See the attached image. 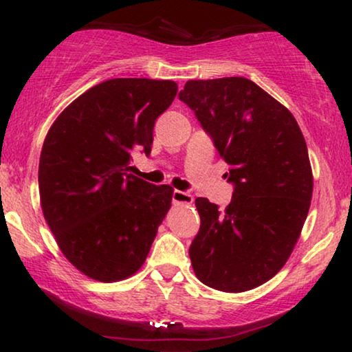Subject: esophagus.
Returning a JSON list of instances; mask_svg holds the SVG:
<instances>
[{"mask_svg":"<svg viewBox=\"0 0 352 352\" xmlns=\"http://www.w3.org/2000/svg\"><path fill=\"white\" fill-rule=\"evenodd\" d=\"M173 201H175V204H182V205H192V201H194V197H192L189 192L175 190V192H173Z\"/></svg>","mask_w":352,"mask_h":352,"instance_id":"obj_1","label":"esophagus"}]
</instances>
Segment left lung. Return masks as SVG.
Masks as SVG:
<instances>
[{"label":"left lung","mask_w":352,"mask_h":352,"mask_svg":"<svg viewBox=\"0 0 352 352\" xmlns=\"http://www.w3.org/2000/svg\"><path fill=\"white\" fill-rule=\"evenodd\" d=\"M179 99L213 139L234 184L223 211L195 200L192 267L214 290H252L285 266L300 239L314 184L306 141L290 110L242 76L189 80Z\"/></svg>","instance_id":"1"}]
</instances>
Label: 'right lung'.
<instances>
[{"mask_svg":"<svg viewBox=\"0 0 352 352\" xmlns=\"http://www.w3.org/2000/svg\"><path fill=\"white\" fill-rule=\"evenodd\" d=\"M176 93L171 80H107L67 105L46 134L43 214L64 256L89 278L131 277L151 252L173 187L128 171L134 152L151 153L153 124Z\"/></svg>","mask_w":352,"mask_h":352,"instance_id":"obj_1","label":"right lung"}]
</instances>
